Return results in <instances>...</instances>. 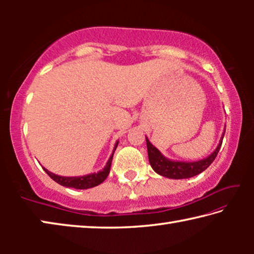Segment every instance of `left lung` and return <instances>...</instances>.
Here are the masks:
<instances>
[{
	"mask_svg": "<svg viewBox=\"0 0 254 254\" xmlns=\"http://www.w3.org/2000/svg\"><path fill=\"white\" fill-rule=\"evenodd\" d=\"M223 137H224V133H223L222 135L220 144L217 145L215 151L207 158L195 162H183L173 161L167 159L166 157H163L161 152L159 151L156 147H153L151 142L148 140V137L145 136V140H147L149 162L150 165H151L152 169L156 171L157 174L163 176V177L171 179H185L194 177V176L199 175L200 173H203L204 170L207 169L210 166V163L215 160V158H216L217 153L221 149Z\"/></svg>",
	"mask_w": 254,
	"mask_h": 254,
	"instance_id": "obj_1",
	"label": "left lung"
}]
</instances>
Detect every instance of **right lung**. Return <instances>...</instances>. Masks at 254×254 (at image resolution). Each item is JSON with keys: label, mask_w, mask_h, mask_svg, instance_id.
Masks as SVG:
<instances>
[{"label": "right lung", "mask_w": 254, "mask_h": 254, "mask_svg": "<svg viewBox=\"0 0 254 254\" xmlns=\"http://www.w3.org/2000/svg\"><path fill=\"white\" fill-rule=\"evenodd\" d=\"M118 144H119V142L115 143L113 153H112V156L110 157L109 161H107L106 166L104 167V169L98 171V173L81 176V177H63V176H58V175L50 173V171L47 170L46 168H44V170L46 171L47 175H48L51 179H54L56 183L62 185V186L71 187V188H76V189H88V188L95 187V186H97V185H100L104 182L107 176H109L111 165H112V159H113V154H114L115 149H117V147H118Z\"/></svg>", "instance_id": "obj_1"}]
</instances>
